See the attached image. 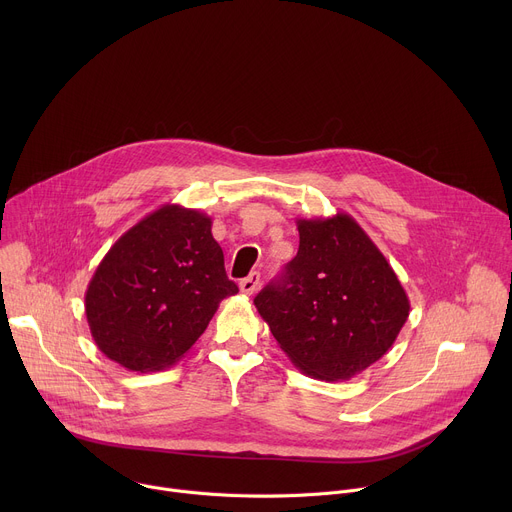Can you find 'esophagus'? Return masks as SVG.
Masks as SVG:
<instances>
[{
	"mask_svg": "<svg viewBox=\"0 0 512 512\" xmlns=\"http://www.w3.org/2000/svg\"><path fill=\"white\" fill-rule=\"evenodd\" d=\"M259 283H261V273L253 271L251 275H247L245 279H241V281H239V289L243 291V294L253 296L255 291H257V287H259Z\"/></svg>",
	"mask_w": 512,
	"mask_h": 512,
	"instance_id": "obj_1",
	"label": "esophagus"
}]
</instances>
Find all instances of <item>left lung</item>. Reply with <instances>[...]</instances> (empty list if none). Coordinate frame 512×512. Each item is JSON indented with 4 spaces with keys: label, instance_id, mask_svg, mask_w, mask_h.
<instances>
[{
    "label": "left lung",
    "instance_id": "1",
    "mask_svg": "<svg viewBox=\"0 0 512 512\" xmlns=\"http://www.w3.org/2000/svg\"><path fill=\"white\" fill-rule=\"evenodd\" d=\"M298 231V255L259 291L255 308L304 375L348 381L393 346L409 298L352 216L298 218Z\"/></svg>",
    "mask_w": 512,
    "mask_h": 512
}]
</instances>
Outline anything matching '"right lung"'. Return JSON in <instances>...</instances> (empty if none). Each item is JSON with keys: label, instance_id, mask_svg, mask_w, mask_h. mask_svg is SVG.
Returning <instances> with one entry per match:
<instances>
[{"label": "right lung", "instance_id": "add662e5", "mask_svg": "<svg viewBox=\"0 0 512 512\" xmlns=\"http://www.w3.org/2000/svg\"><path fill=\"white\" fill-rule=\"evenodd\" d=\"M210 227L204 212L164 204L107 251L85 294L93 340L107 358L135 373L164 371L237 294Z\"/></svg>", "mask_w": 512, "mask_h": 512}]
</instances>
